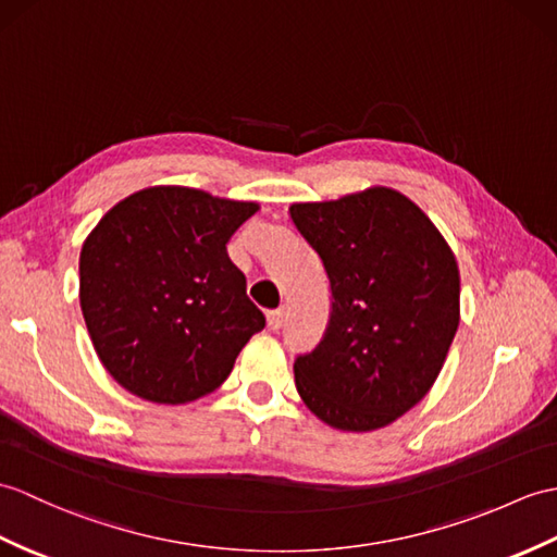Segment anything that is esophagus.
Returning <instances> with one entry per match:
<instances>
[{
	"mask_svg": "<svg viewBox=\"0 0 557 557\" xmlns=\"http://www.w3.org/2000/svg\"><path fill=\"white\" fill-rule=\"evenodd\" d=\"M268 330H273V332H277L280 327H282V322H284V308H275V310H268Z\"/></svg>",
	"mask_w": 557,
	"mask_h": 557,
	"instance_id": "34e87169",
	"label": "esophagus"
}]
</instances>
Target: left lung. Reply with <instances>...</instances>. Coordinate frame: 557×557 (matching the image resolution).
<instances>
[{"label": "left lung", "instance_id": "8db88e82", "mask_svg": "<svg viewBox=\"0 0 557 557\" xmlns=\"http://www.w3.org/2000/svg\"><path fill=\"white\" fill-rule=\"evenodd\" d=\"M292 223L330 282L320 344L294 360L304 404L344 432L394 422L432 389L460 315L448 244L416 203L386 187L294 203Z\"/></svg>", "mask_w": 557, "mask_h": 557}]
</instances>
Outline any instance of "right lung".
<instances>
[{"label":"right lung","mask_w":557,"mask_h":557,"mask_svg":"<svg viewBox=\"0 0 557 557\" xmlns=\"http://www.w3.org/2000/svg\"><path fill=\"white\" fill-rule=\"evenodd\" d=\"M256 211L201 189L149 187L115 203L85 239V325L127 392L173 406L211 394L265 327L225 249Z\"/></svg>","instance_id":"1"}]
</instances>
